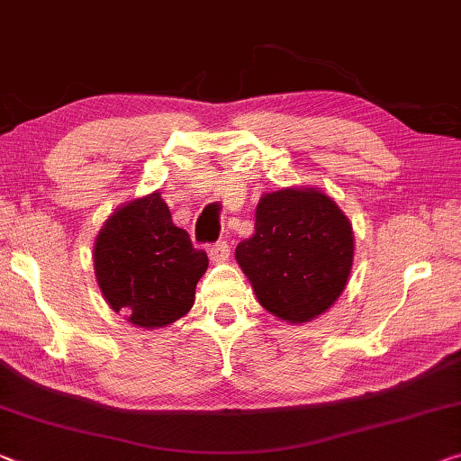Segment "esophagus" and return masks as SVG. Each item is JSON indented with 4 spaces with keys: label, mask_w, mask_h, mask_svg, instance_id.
<instances>
[{
    "label": "esophagus",
    "mask_w": 461,
    "mask_h": 461,
    "mask_svg": "<svg viewBox=\"0 0 461 461\" xmlns=\"http://www.w3.org/2000/svg\"><path fill=\"white\" fill-rule=\"evenodd\" d=\"M230 255V245L226 243V240H218L210 247V259L214 261V264H222V261L229 259Z\"/></svg>",
    "instance_id": "1"
}]
</instances>
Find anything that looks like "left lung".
<instances>
[{
	"mask_svg": "<svg viewBox=\"0 0 461 461\" xmlns=\"http://www.w3.org/2000/svg\"><path fill=\"white\" fill-rule=\"evenodd\" d=\"M235 258L261 307L304 323L325 313L346 288L352 226L323 191L286 187L261 197L253 237L240 240Z\"/></svg>",
	"mask_w": 461,
	"mask_h": 461,
	"instance_id": "obj_1",
	"label": "left lung"
}]
</instances>
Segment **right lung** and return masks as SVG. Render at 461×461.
Masks as SVG:
<instances>
[{
  "instance_id": "1",
  "label": "right lung",
  "mask_w": 461,
  "mask_h": 461,
  "mask_svg": "<svg viewBox=\"0 0 461 461\" xmlns=\"http://www.w3.org/2000/svg\"><path fill=\"white\" fill-rule=\"evenodd\" d=\"M206 270V251L173 224L158 191L117 208L95 240L104 301L138 328H165L185 315Z\"/></svg>"
}]
</instances>
